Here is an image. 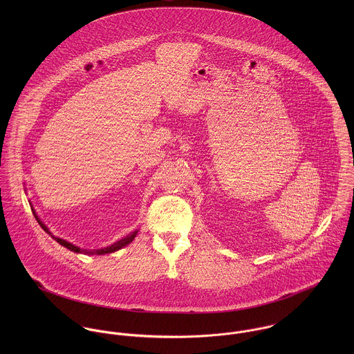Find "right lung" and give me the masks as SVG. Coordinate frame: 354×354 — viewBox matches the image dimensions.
<instances>
[{
	"mask_svg": "<svg viewBox=\"0 0 354 354\" xmlns=\"http://www.w3.org/2000/svg\"><path fill=\"white\" fill-rule=\"evenodd\" d=\"M32 214H34V216H35V219L38 221V223L41 225V227L51 236V239L53 240H55L58 244H61L62 247H65V248H68L69 251H72V252L76 253H84V254H104V253H111L115 252V251H118V250H121V248H124V247H127L128 244H131L132 241H133V239L136 237V234H138V230H135V232H132V233H129L127 237H124V239H121V240H118V241H115L114 244H111V245H109V247H106V248H102V250H83V248H79V247H76V245H73V244H71V243H68V241H65V240H62V239H59V237H55V236H53L51 234V232H49V229H48V226L38 218V215L35 214V209L32 208Z\"/></svg>",
	"mask_w": 354,
	"mask_h": 354,
	"instance_id": "right-lung-1",
	"label": "right lung"
}]
</instances>
